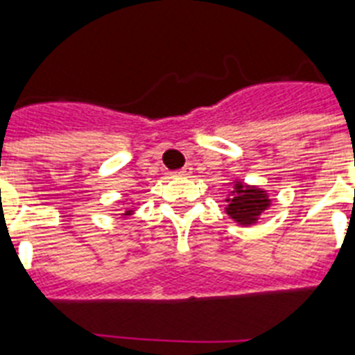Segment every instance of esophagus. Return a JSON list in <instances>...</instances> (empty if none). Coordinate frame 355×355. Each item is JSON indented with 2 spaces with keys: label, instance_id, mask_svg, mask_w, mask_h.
Instances as JSON below:
<instances>
[{
  "label": "esophagus",
  "instance_id": "34e87169",
  "mask_svg": "<svg viewBox=\"0 0 355 355\" xmlns=\"http://www.w3.org/2000/svg\"><path fill=\"white\" fill-rule=\"evenodd\" d=\"M189 173H191V167L186 166V167H182V169H178V171L175 173V177H188Z\"/></svg>",
  "mask_w": 355,
  "mask_h": 355
}]
</instances>
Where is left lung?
Masks as SVG:
<instances>
[{"label": "left lung", "instance_id": "8db88e82", "mask_svg": "<svg viewBox=\"0 0 355 355\" xmlns=\"http://www.w3.org/2000/svg\"><path fill=\"white\" fill-rule=\"evenodd\" d=\"M227 214L232 217L234 221L241 223V225H250L256 223L258 216L269 206L270 200L263 191L258 188H243V184H236V193L232 199H227Z\"/></svg>", "mask_w": 355, "mask_h": 355}]
</instances>
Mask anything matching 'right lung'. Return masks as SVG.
<instances>
[{
    "instance_id": "1",
    "label": "right lung",
    "mask_w": 355,
    "mask_h": 355,
    "mask_svg": "<svg viewBox=\"0 0 355 355\" xmlns=\"http://www.w3.org/2000/svg\"><path fill=\"white\" fill-rule=\"evenodd\" d=\"M128 214H130V211H125V216H128Z\"/></svg>"
}]
</instances>
